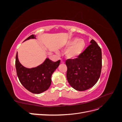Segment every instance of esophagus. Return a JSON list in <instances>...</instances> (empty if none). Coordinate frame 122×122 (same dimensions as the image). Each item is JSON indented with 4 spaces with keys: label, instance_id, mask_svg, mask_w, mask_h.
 I'll use <instances>...</instances> for the list:
<instances>
[{
    "label": "esophagus",
    "instance_id": "34e87169",
    "mask_svg": "<svg viewBox=\"0 0 122 122\" xmlns=\"http://www.w3.org/2000/svg\"><path fill=\"white\" fill-rule=\"evenodd\" d=\"M61 63H62V64H63V63H64V62H65V61H63V60H61Z\"/></svg>",
    "mask_w": 122,
    "mask_h": 122
}]
</instances>
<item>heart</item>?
<instances>
[{
    "label": "heart",
    "mask_w": 122,
    "mask_h": 122,
    "mask_svg": "<svg viewBox=\"0 0 122 122\" xmlns=\"http://www.w3.org/2000/svg\"><path fill=\"white\" fill-rule=\"evenodd\" d=\"M86 45L83 39L74 38L69 40L65 45L66 48H68L66 51V56L69 58H76L83 52Z\"/></svg>",
    "instance_id": "b5f03b06"
}]
</instances>
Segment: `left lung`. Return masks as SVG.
Returning a JSON list of instances; mask_svg holds the SVG:
<instances>
[{"instance_id": "1", "label": "left lung", "mask_w": 122, "mask_h": 122, "mask_svg": "<svg viewBox=\"0 0 122 122\" xmlns=\"http://www.w3.org/2000/svg\"><path fill=\"white\" fill-rule=\"evenodd\" d=\"M91 44L79 56L66 61L67 78L75 90L84 91L93 87L100 76L102 69V51L92 39Z\"/></svg>"}]
</instances>
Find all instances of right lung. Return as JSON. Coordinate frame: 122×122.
Instances as JSON below:
<instances>
[{
    "instance_id": "right-lung-1",
    "label": "right lung",
    "mask_w": 122,
    "mask_h": 122,
    "mask_svg": "<svg viewBox=\"0 0 122 122\" xmlns=\"http://www.w3.org/2000/svg\"><path fill=\"white\" fill-rule=\"evenodd\" d=\"M30 39H36V36L32 35L25 41ZM60 60L54 62L47 58L38 67L26 68L20 64L17 53L15 61L17 74L20 82L26 89L34 94H40L50 87L51 76L60 65Z\"/></svg>"
}]
</instances>
